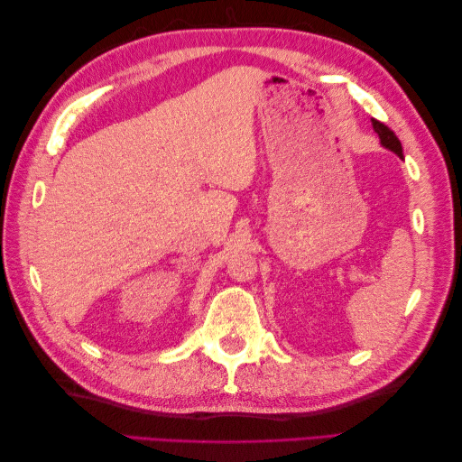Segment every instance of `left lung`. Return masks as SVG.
Instances as JSON below:
<instances>
[{
    "label": "left lung",
    "mask_w": 462,
    "mask_h": 462,
    "mask_svg": "<svg viewBox=\"0 0 462 462\" xmlns=\"http://www.w3.org/2000/svg\"><path fill=\"white\" fill-rule=\"evenodd\" d=\"M373 131L379 134V141H381L383 146H385V149L393 151L399 156V159H403V146H401V141L397 139L395 133L391 131L387 125H383L381 121L373 119Z\"/></svg>",
    "instance_id": "8db88e82"
}]
</instances>
